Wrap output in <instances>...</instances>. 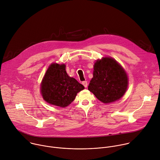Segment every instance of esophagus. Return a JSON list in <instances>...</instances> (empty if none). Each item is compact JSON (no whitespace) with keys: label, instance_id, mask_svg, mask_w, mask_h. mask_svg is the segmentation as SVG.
<instances>
[{"label":"esophagus","instance_id":"obj_1","mask_svg":"<svg viewBox=\"0 0 160 160\" xmlns=\"http://www.w3.org/2000/svg\"><path fill=\"white\" fill-rule=\"evenodd\" d=\"M82 83L83 84V85L85 87H87L88 83H87V81H83V82H82Z\"/></svg>","mask_w":160,"mask_h":160}]
</instances>
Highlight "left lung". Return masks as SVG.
Segmentation results:
<instances>
[{
    "label": "left lung",
    "mask_w": 160,
    "mask_h": 160,
    "mask_svg": "<svg viewBox=\"0 0 160 160\" xmlns=\"http://www.w3.org/2000/svg\"><path fill=\"white\" fill-rule=\"evenodd\" d=\"M128 85V77L124 68L112 58L105 57L95 63L88 89L100 101L109 103L120 99Z\"/></svg>",
    "instance_id": "left-lung-1"
}]
</instances>
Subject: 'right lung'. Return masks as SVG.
<instances>
[{
  "label": "right lung",
  "mask_w": 160,
  "mask_h": 160,
  "mask_svg": "<svg viewBox=\"0 0 160 160\" xmlns=\"http://www.w3.org/2000/svg\"><path fill=\"white\" fill-rule=\"evenodd\" d=\"M65 64L52 63L41 83V93L49 104L65 108L75 98L78 92L85 88L74 78L70 77Z\"/></svg>",
  "instance_id": "right-lung-1"
}]
</instances>
